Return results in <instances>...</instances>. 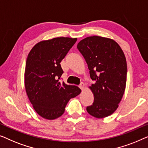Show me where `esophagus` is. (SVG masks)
<instances>
[{"instance_id": "34e87169", "label": "esophagus", "mask_w": 148, "mask_h": 148, "mask_svg": "<svg viewBox=\"0 0 148 148\" xmlns=\"http://www.w3.org/2000/svg\"><path fill=\"white\" fill-rule=\"evenodd\" d=\"M79 87H80V88L81 89V90H83V89L84 88V84L83 82L81 83V84H80V86H79Z\"/></svg>"}]
</instances>
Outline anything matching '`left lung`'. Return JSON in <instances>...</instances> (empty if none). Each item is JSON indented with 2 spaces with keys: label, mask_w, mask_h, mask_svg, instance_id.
Listing matches in <instances>:
<instances>
[{
  "label": "left lung",
  "mask_w": 148,
  "mask_h": 148,
  "mask_svg": "<svg viewBox=\"0 0 148 148\" xmlns=\"http://www.w3.org/2000/svg\"><path fill=\"white\" fill-rule=\"evenodd\" d=\"M77 48L88 64L91 79L95 81L89 86L94 102L86 111L96 118L107 117L117 109L125 90L127 68L125 54L113 39L96 35L81 40Z\"/></svg>",
  "instance_id": "8db88e82"
}]
</instances>
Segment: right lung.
I'll use <instances>...</instances> for the list:
<instances>
[{
	"instance_id": "add662e5",
	"label": "right lung",
	"mask_w": 148,
	"mask_h": 148,
	"mask_svg": "<svg viewBox=\"0 0 148 148\" xmlns=\"http://www.w3.org/2000/svg\"><path fill=\"white\" fill-rule=\"evenodd\" d=\"M77 38L56 37L35 44L29 53L25 70V86L33 109L41 117H60L72 98L81 90L59 79L63 74L60 62L76 43Z\"/></svg>"
}]
</instances>
